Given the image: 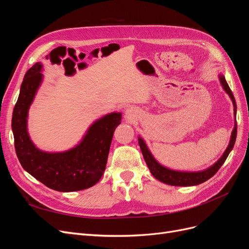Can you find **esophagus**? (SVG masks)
Listing matches in <instances>:
<instances>
[{"mask_svg": "<svg viewBox=\"0 0 249 249\" xmlns=\"http://www.w3.org/2000/svg\"><path fill=\"white\" fill-rule=\"evenodd\" d=\"M125 117H126L127 119H132V118L134 117V112H133L132 109H127V110L125 111Z\"/></svg>", "mask_w": 249, "mask_h": 249, "instance_id": "1", "label": "esophagus"}]
</instances>
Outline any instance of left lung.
<instances>
[{
	"label": "left lung",
	"instance_id": "8db88e82",
	"mask_svg": "<svg viewBox=\"0 0 249 249\" xmlns=\"http://www.w3.org/2000/svg\"><path fill=\"white\" fill-rule=\"evenodd\" d=\"M219 81L222 88L224 89V91L229 94L231 97V100L233 105V113H235L236 116V112H237V105L235 97L232 95L231 90L230 89L227 81H225V78L223 74H219ZM236 137H237V123H235V126H233V130L231 135V140L229 143V146L225 149V152L221 156V158L218 160L216 163H214L212 166L201 170V171H178V170H172L167 167L163 166L159 162H158L152 153L149 152V149L146 145V143L144 142L141 137H138V143L141 148V152L143 155V158L146 162V165L148 169L152 172V175L160 182L171 185V186H180V187H188V186H195V185H199L203 182H206L209 178H212L215 173L219 170V168L222 166V164L227 160V158L229 154L231 153V150L232 149L233 145H235L236 142Z\"/></svg>",
	"mask_w": 249,
	"mask_h": 249
}]
</instances>
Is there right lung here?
<instances>
[{
	"mask_svg": "<svg viewBox=\"0 0 249 249\" xmlns=\"http://www.w3.org/2000/svg\"><path fill=\"white\" fill-rule=\"evenodd\" d=\"M42 66L37 62L26 72L13 109L11 126L17 156L22 168L53 190L87 189L99 182L106 169L113 133L120 124L122 113L113 112L95 120L79 144L65 152L37 148L30 139L27 123L29 108L43 79Z\"/></svg>",
	"mask_w": 249,
	"mask_h": 249,
	"instance_id": "add662e5",
	"label": "right lung"
}]
</instances>
